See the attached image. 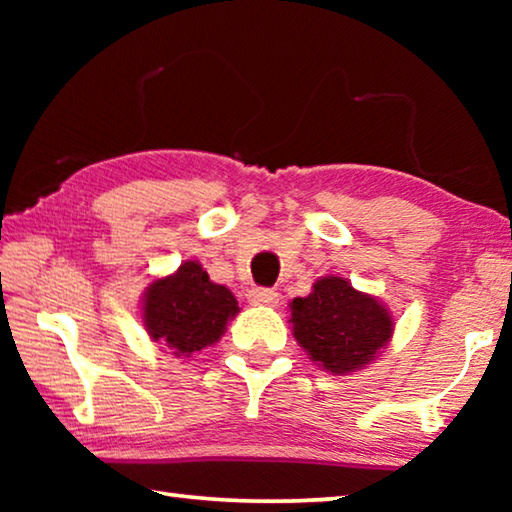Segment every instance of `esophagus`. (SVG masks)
<instances>
[{
    "mask_svg": "<svg viewBox=\"0 0 512 512\" xmlns=\"http://www.w3.org/2000/svg\"><path fill=\"white\" fill-rule=\"evenodd\" d=\"M280 300V293L266 287H255L248 291V302L250 305H275Z\"/></svg>",
    "mask_w": 512,
    "mask_h": 512,
    "instance_id": "34e87169",
    "label": "esophagus"
}]
</instances>
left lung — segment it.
I'll use <instances>...</instances> for the list:
<instances>
[{"mask_svg": "<svg viewBox=\"0 0 512 512\" xmlns=\"http://www.w3.org/2000/svg\"><path fill=\"white\" fill-rule=\"evenodd\" d=\"M291 323L309 359L334 375L368 366L393 334V318L377 298L332 275L320 277L307 298H293Z\"/></svg>", "mask_w": 512, "mask_h": 512, "instance_id": "1", "label": "left lung"}]
</instances>
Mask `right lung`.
Masks as SVG:
<instances>
[{
  "mask_svg": "<svg viewBox=\"0 0 512 512\" xmlns=\"http://www.w3.org/2000/svg\"><path fill=\"white\" fill-rule=\"evenodd\" d=\"M239 311L230 289L214 284L201 264L185 262L176 273L151 282L144 293V327L176 357H189L221 339Z\"/></svg>",
  "mask_w": 512,
  "mask_h": 512,
  "instance_id": "obj_1",
  "label": "right lung"
}]
</instances>
